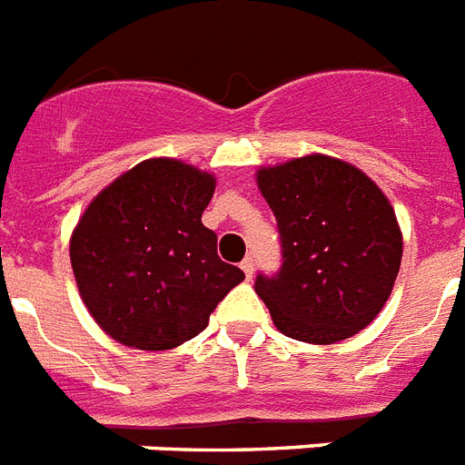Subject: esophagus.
Segmentation results:
<instances>
[{
	"mask_svg": "<svg viewBox=\"0 0 465 465\" xmlns=\"http://www.w3.org/2000/svg\"><path fill=\"white\" fill-rule=\"evenodd\" d=\"M241 270H243L248 280H251V277H253V261H251V258H246V261H241Z\"/></svg>",
	"mask_w": 465,
	"mask_h": 465,
	"instance_id": "esophagus-1",
	"label": "esophagus"
}]
</instances>
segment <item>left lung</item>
Returning a JSON list of instances; mask_svg holds the SVG:
<instances>
[{
    "mask_svg": "<svg viewBox=\"0 0 465 465\" xmlns=\"http://www.w3.org/2000/svg\"><path fill=\"white\" fill-rule=\"evenodd\" d=\"M258 188L277 219L282 268L255 292L287 338L331 345L367 328L396 284L403 236L367 173L323 154L261 168Z\"/></svg>",
    "mask_w": 465,
    "mask_h": 465,
    "instance_id": "8db88e82",
    "label": "left lung"
}]
</instances>
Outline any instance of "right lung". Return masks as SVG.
<instances>
[{
  "label": "right lung",
  "mask_w": 465,
  "mask_h": 465,
  "mask_svg": "<svg viewBox=\"0 0 465 465\" xmlns=\"http://www.w3.org/2000/svg\"><path fill=\"white\" fill-rule=\"evenodd\" d=\"M214 183L178 159H147L91 200L69 258L84 304L113 340L183 345L246 277L219 258L217 233L203 224Z\"/></svg>",
  "instance_id": "1"
}]
</instances>
